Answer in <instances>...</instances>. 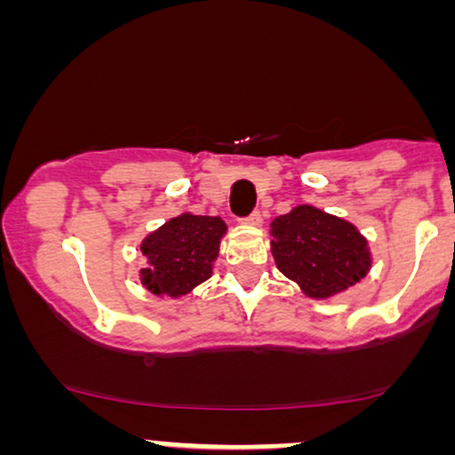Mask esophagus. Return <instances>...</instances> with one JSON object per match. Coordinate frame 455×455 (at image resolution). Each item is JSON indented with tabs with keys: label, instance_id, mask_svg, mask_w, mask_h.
Returning <instances> with one entry per match:
<instances>
[{
	"label": "esophagus",
	"instance_id": "34e87169",
	"mask_svg": "<svg viewBox=\"0 0 455 455\" xmlns=\"http://www.w3.org/2000/svg\"><path fill=\"white\" fill-rule=\"evenodd\" d=\"M243 222H245V224H250V227H259V224L263 222V216H260V212L257 210V212H252V213H250V216L245 218Z\"/></svg>",
	"mask_w": 455,
	"mask_h": 455
}]
</instances>
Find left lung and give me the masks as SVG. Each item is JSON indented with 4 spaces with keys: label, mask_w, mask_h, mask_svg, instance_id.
<instances>
[{
    "label": "left lung",
    "mask_w": 455,
    "mask_h": 455,
    "mask_svg": "<svg viewBox=\"0 0 455 455\" xmlns=\"http://www.w3.org/2000/svg\"><path fill=\"white\" fill-rule=\"evenodd\" d=\"M271 235L278 269L315 299L348 289L370 267L365 239L357 228L310 205L275 218Z\"/></svg>",
    "instance_id": "8db88e82"
}]
</instances>
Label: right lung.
Listing matches in <instances>:
<instances>
[{
  "label": "right lung",
  "instance_id": "1",
  "mask_svg": "<svg viewBox=\"0 0 455 455\" xmlns=\"http://www.w3.org/2000/svg\"><path fill=\"white\" fill-rule=\"evenodd\" d=\"M224 231L227 224L213 216L184 213L169 220L140 245L149 260V267L140 271L143 284L154 295H186L212 275Z\"/></svg>",
  "mask_w": 455,
  "mask_h": 455
}]
</instances>
